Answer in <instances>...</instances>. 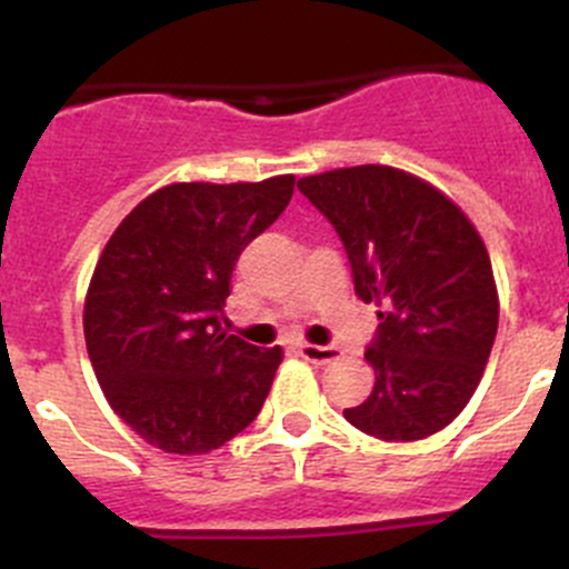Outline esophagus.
Here are the masks:
<instances>
[{
    "instance_id": "34e87169",
    "label": "esophagus",
    "mask_w": 569,
    "mask_h": 569,
    "mask_svg": "<svg viewBox=\"0 0 569 569\" xmlns=\"http://www.w3.org/2000/svg\"><path fill=\"white\" fill-rule=\"evenodd\" d=\"M300 355L306 360H311V363H319V366H325V363H330V360H336L338 358V349L336 347H319V343H308V341H302L300 347Z\"/></svg>"
}]
</instances>
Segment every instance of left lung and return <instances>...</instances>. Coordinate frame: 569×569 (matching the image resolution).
Wrapping results in <instances>:
<instances>
[{"mask_svg":"<svg viewBox=\"0 0 569 569\" xmlns=\"http://www.w3.org/2000/svg\"><path fill=\"white\" fill-rule=\"evenodd\" d=\"M297 187L341 237L355 295L380 308L366 349L375 391L343 418L391 443L440 432L473 396L498 330L479 231L449 194L388 164L327 170Z\"/></svg>","mask_w":569,"mask_h":569,"instance_id":"1","label":"left lung"}]
</instances>
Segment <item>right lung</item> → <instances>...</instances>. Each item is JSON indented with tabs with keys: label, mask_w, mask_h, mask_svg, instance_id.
<instances>
[{
	"label": "right lung",
	"mask_w": 569,
	"mask_h": 569,
	"mask_svg": "<svg viewBox=\"0 0 569 569\" xmlns=\"http://www.w3.org/2000/svg\"><path fill=\"white\" fill-rule=\"evenodd\" d=\"M295 176L178 181L114 228L84 297V343L109 407L153 449L209 455L256 421L283 349L222 327L231 274Z\"/></svg>",
	"instance_id": "right-lung-1"
}]
</instances>
